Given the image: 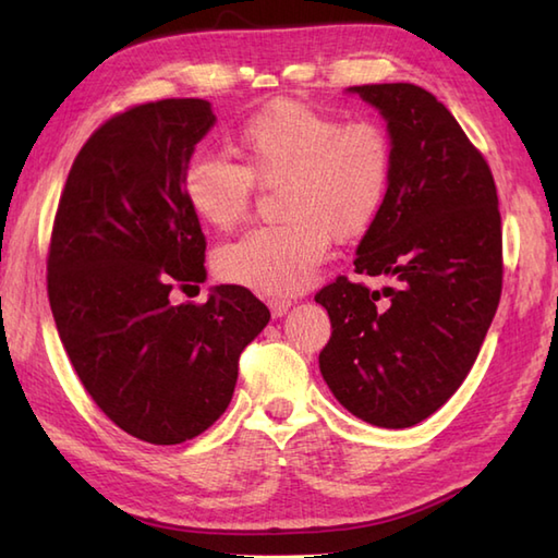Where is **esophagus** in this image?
<instances>
[{"label":"esophagus","mask_w":558,"mask_h":558,"mask_svg":"<svg viewBox=\"0 0 558 558\" xmlns=\"http://www.w3.org/2000/svg\"><path fill=\"white\" fill-rule=\"evenodd\" d=\"M268 310H270L272 318H282V316L288 314V310H290V302L288 300H270L268 302Z\"/></svg>","instance_id":"34e87169"}]
</instances>
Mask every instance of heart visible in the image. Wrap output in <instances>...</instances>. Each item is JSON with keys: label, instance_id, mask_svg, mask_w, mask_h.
<instances>
[{"label": "heart", "instance_id": "b5f03b06", "mask_svg": "<svg viewBox=\"0 0 558 558\" xmlns=\"http://www.w3.org/2000/svg\"><path fill=\"white\" fill-rule=\"evenodd\" d=\"M246 165L198 150L184 165L189 208L210 228L240 222L254 182H286V225L248 230L222 244L213 266L230 286L292 298L314 282L330 242L354 240L381 216L393 182V144L369 120L342 122L298 100H272L240 129Z\"/></svg>", "mask_w": 558, "mask_h": 558}]
</instances>
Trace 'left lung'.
<instances>
[{
	"mask_svg": "<svg viewBox=\"0 0 558 558\" xmlns=\"http://www.w3.org/2000/svg\"><path fill=\"white\" fill-rule=\"evenodd\" d=\"M348 93L378 110L393 144V182L354 272L396 286L338 278L316 294L333 326L318 366L354 417L405 429L456 393L492 326L504 276L499 198L487 160L429 90L372 83Z\"/></svg>",
	"mask_w": 558,
	"mask_h": 558,
	"instance_id": "obj_1",
	"label": "left lung"
}]
</instances>
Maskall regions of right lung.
Here are the masks:
<instances>
[{
    "instance_id": "obj_1",
    "label": "right lung",
    "mask_w": 558,
    "mask_h": 558,
    "mask_svg": "<svg viewBox=\"0 0 558 558\" xmlns=\"http://www.w3.org/2000/svg\"><path fill=\"white\" fill-rule=\"evenodd\" d=\"M213 124L198 98L105 122L71 165L47 258L52 316L83 388L156 446L204 434L228 410L240 354L270 322L236 286H216L206 304L170 300L206 280V236L182 174Z\"/></svg>"
}]
</instances>
